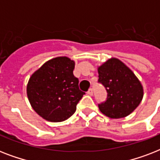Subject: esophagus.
Here are the masks:
<instances>
[{"mask_svg":"<svg viewBox=\"0 0 160 160\" xmlns=\"http://www.w3.org/2000/svg\"><path fill=\"white\" fill-rule=\"evenodd\" d=\"M93 92H94V91H93V89H92V88H90V89H89V90L87 91V94L89 95H92Z\"/></svg>","mask_w":160,"mask_h":160,"instance_id":"obj_1","label":"esophagus"}]
</instances>
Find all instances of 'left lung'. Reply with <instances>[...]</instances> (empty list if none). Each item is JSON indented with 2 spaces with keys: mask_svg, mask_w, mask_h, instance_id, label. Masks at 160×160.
Returning a JSON list of instances; mask_svg holds the SVG:
<instances>
[{
  "mask_svg": "<svg viewBox=\"0 0 160 160\" xmlns=\"http://www.w3.org/2000/svg\"><path fill=\"white\" fill-rule=\"evenodd\" d=\"M98 82L107 91L105 102L99 104L103 114L111 119L129 115L140 104L144 90L133 71L116 58L109 59L98 68Z\"/></svg>",
  "mask_w": 160,
  "mask_h": 160,
  "instance_id": "1",
  "label": "left lung"
}]
</instances>
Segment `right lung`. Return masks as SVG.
I'll return each mask as SVG.
<instances>
[{
	"instance_id": "right-lung-1",
	"label": "right lung",
	"mask_w": 160,
	"mask_h": 160,
	"mask_svg": "<svg viewBox=\"0 0 160 160\" xmlns=\"http://www.w3.org/2000/svg\"><path fill=\"white\" fill-rule=\"evenodd\" d=\"M75 61L65 56L48 60L31 75L26 92L31 106L43 119L61 122L69 119L85 92L73 75Z\"/></svg>"
}]
</instances>
